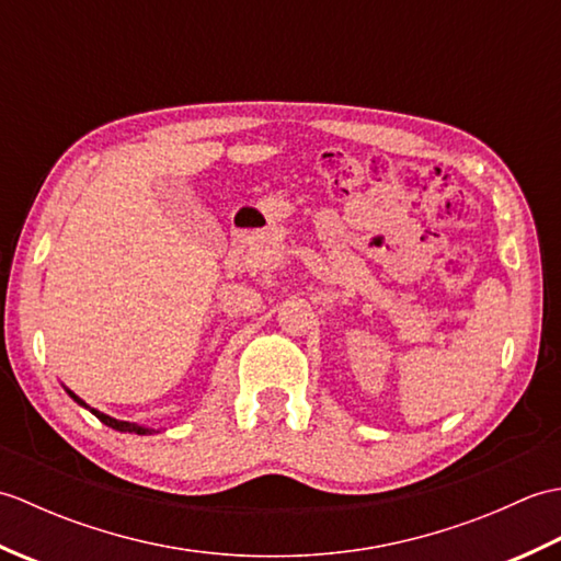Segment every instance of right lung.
Segmentation results:
<instances>
[{"instance_id":"obj_1","label":"right lung","mask_w":561,"mask_h":561,"mask_svg":"<svg viewBox=\"0 0 561 561\" xmlns=\"http://www.w3.org/2000/svg\"><path fill=\"white\" fill-rule=\"evenodd\" d=\"M69 392V398L71 400H75V402H79L81 404V408H89V404L87 402H83L81 398H77L75 396V392H71V390H67ZM91 410V408H89ZM93 414H96L99 416V420L105 424V426H111V428H117V432H129V434H141V436H145V434H151L153 432V428H147V426H137V424H129V422H121V420H113V416H108V414H103V412H99V410H91Z\"/></svg>"}]
</instances>
